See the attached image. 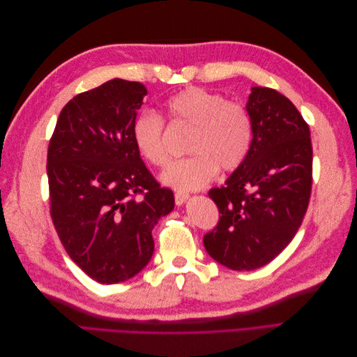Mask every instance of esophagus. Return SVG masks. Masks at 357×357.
I'll list each match as a JSON object with an SVG mask.
<instances>
[{
	"mask_svg": "<svg viewBox=\"0 0 357 357\" xmlns=\"http://www.w3.org/2000/svg\"><path fill=\"white\" fill-rule=\"evenodd\" d=\"M174 199H176V204L177 205H183L188 199H189V193H185V192H176L174 193Z\"/></svg>",
	"mask_w": 357,
	"mask_h": 357,
	"instance_id": "obj_1",
	"label": "esophagus"
}]
</instances>
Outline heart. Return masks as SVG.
Here are the masks:
<instances>
[{
	"label": "heart",
	"instance_id": "1",
	"mask_svg": "<svg viewBox=\"0 0 357 357\" xmlns=\"http://www.w3.org/2000/svg\"><path fill=\"white\" fill-rule=\"evenodd\" d=\"M171 125L188 126L189 158L172 162L160 181L177 190H197L220 171L238 168L253 142L252 116L240 102L228 101L219 92L189 86L167 100ZM165 122L155 112H142L132 122V142L144 160L164 167L169 159Z\"/></svg>",
	"mask_w": 357,
	"mask_h": 357
}]
</instances>
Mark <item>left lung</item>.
Wrapping results in <instances>:
<instances>
[{
  "label": "left lung",
  "instance_id": "obj_1",
  "mask_svg": "<svg viewBox=\"0 0 357 357\" xmlns=\"http://www.w3.org/2000/svg\"><path fill=\"white\" fill-rule=\"evenodd\" d=\"M247 110L250 152L225 186L208 192L220 215L204 235L208 255L235 271L261 268L284 250L304 219L312 185L310 128L291 101L256 86Z\"/></svg>",
  "mask_w": 357,
  "mask_h": 357
}]
</instances>
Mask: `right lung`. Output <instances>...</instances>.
Returning <instances> with one entry per match:
<instances>
[{"mask_svg":"<svg viewBox=\"0 0 357 357\" xmlns=\"http://www.w3.org/2000/svg\"><path fill=\"white\" fill-rule=\"evenodd\" d=\"M147 95L113 79L63 107L47 150L50 218L83 273L114 284L132 278L155 250L152 229L174 208L172 190L152 176L131 128Z\"/></svg>","mask_w":357,"mask_h":357,"instance_id":"right-lung-1","label":"right lung"}]
</instances>
